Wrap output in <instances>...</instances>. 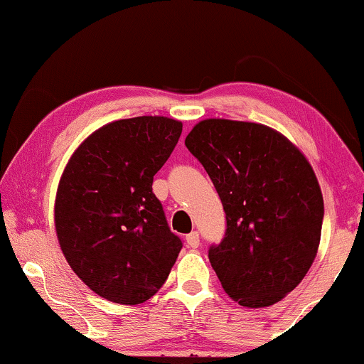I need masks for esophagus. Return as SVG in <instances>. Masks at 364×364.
I'll list each match as a JSON object with an SVG mask.
<instances>
[{"mask_svg": "<svg viewBox=\"0 0 364 364\" xmlns=\"http://www.w3.org/2000/svg\"><path fill=\"white\" fill-rule=\"evenodd\" d=\"M186 243L189 248H197V246L200 245V240H199V232L197 231H192L189 235L186 236Z\"/></svg>", "mask_w": 364, "mask_h": 364, "instance_id": "esophagus-1", "label": "esophagus"}]
</instances>
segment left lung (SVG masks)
<instances>
[{
  "label": "left lung",
  "instance_id": "1",
  "mask_svg": "<svg viewBox=\"0 0 364 364\" xmlns=\"http://www.w3.org/2000/svg\"><path fill=\"white\" fill-rule=\"evenodd\" d=\"M226 213L209 262L243 307H268L297 287L316 259L324 199L306 155L277 129L209 118L187 134Z\"/></svg>",
  "mask_w": 364,
  "mask_h": 364
}]
</instances>
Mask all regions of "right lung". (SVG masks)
I'll return each mask as SVG.
<instances>
[{
  "instance_id": "obj_1",
  "label": "right lung",
  "mask_w": 364,
  "mask_h": 364,
  "mask_svg": "<svg viewBox=\"0 0 364 364\" xmlns=\"http://www.w3.org/2000/svg\"><path fill=\"white\" fill-rule=\"evenodd\" d=\"M181 133V121L165 116L118 119L67 161L53 208L58 245L75 275L109 302L154 297L181 253L151 191Z\"/></svg>"
}]
</instances>
